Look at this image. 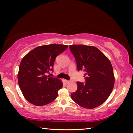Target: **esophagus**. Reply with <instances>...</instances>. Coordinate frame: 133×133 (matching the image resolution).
<instances>
[{
  "label": "esophagus",
  "instance_id": "1",
  "mask_svg": "<svg viewBox=\"0 0 133 133\" xmlns=\"http://www.w3.org/2000/svg\"><path fill=\"white\" fill-rule=\"evenodd\" d=\"M64 82L66 83V84H68L69 83H70V81L67 80V79H65L64 80Z\"/></svg>",
  "mask_w": 133,
  "mask_h": 133
}]
</instances>
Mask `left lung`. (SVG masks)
I'll use <instances>...</instances> for the list:
<instances>
[{
    "label": "left lung",
    "instance_id": "8db88e82",
    "mask_svg": "<svg viewBox=\"0 0 133 133\" xmlns=\"http://www.w3.org/2000/svg\"><path fill=\"white\" fill-rule=\"evenodd\" d=\"M78 71L84 72L85 83L77 82V90L71 93L75 102L86 109L104 103L112 92L114 75L111 62L97 47L83 44L69 46Z\"/></svg>",
    "mask_w": 133,
    "mask_h": 133
}]
</instances>
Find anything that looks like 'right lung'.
Listing matches in <instances>:
<instances>
[{"label":"right lung","instance_id":"1","mask_svg":"<svg viewBox=\"0 0 133 133\" xmlns=\"http://www.w3.org/2000/svg\"><path fill=\"white\" fill-rule=\"evenodd\" d=\"M68 46L51 44L35 48L22 59L18 80L20 89L26 100L35 106L52 102L63 86L59 79L50 77L47 73L53 71L56 56Z\"/></svg>","mask_w":133,"mask_h":133}]
</instances>
